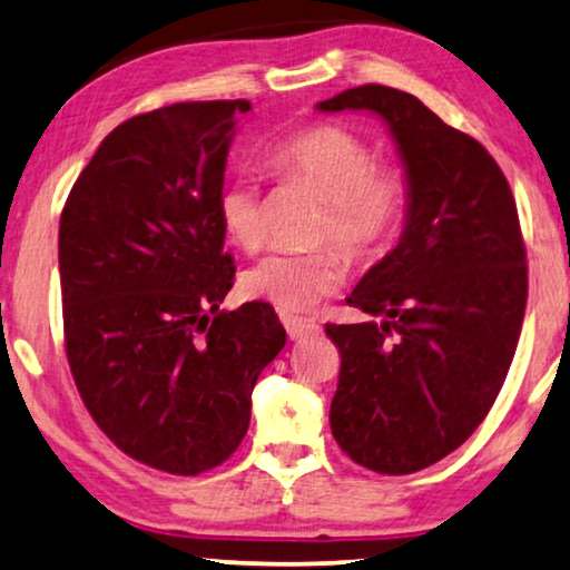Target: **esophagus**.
<instances>
[{
    "mask_svg": "<svg viewBox=\"0 0 570 570\" xmlns=\"http://www.w3.org/2000/svg\"><path fill=\"white\" fill-rule=\"evenodd\" d=\"M284 325H286L288 338H292V341H302V338H307V335H317L320 333V325L312 323V320L286 317Z\"/></svg>",
    "mask_w": 570,
    "mask_h": 570,
    "instance_id": "obj_1",
    "label": "esophagus"
}]
</instances>
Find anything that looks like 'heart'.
Instances as JSON below:
<instances>
[{"instance_id": "obj_1", "label": "heart", "mask_w": 570, "mask_h": 570, "mask_svg": "<svg viewBox=\"0 0 570 570\" xmlns=\"http://www.w3.org/2000/svg\"><path fill=\"white\" fill-rule=\"evenodd\" d=\"M268 167L286 183H302L323 198L315 243H335L346 258L368 263L387 250L405 219L403 173L376 165L368 144L348 128L317 124L288 134L268 151ZM224 235L239 250L263 245L261 188L247 175L232 178L216 202ZM343 261L333 247L276 253L247 268L239 286L250 299L282 312H307L343 284Z\"/></svg>"}]
</instances>
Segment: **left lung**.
<instances>
[{
  "instance_id": "8db88e82",
  "label": "left lung",
  "mask_w": 570,
  "mask_h": 570,
  "mask_svg": "<svg viewBox=\"0 0 570 570\" xmlns=\"http://www.w3.org/2000/svg\"><path fill=\"white\" fill-rule=\"evenodd\" d=\"M317 108L376 114L405 165L403 237L346 299L372 320L325 333L341 351L335 442L407 475L468 442L507 380L527 307L517 204L483 144L413 95L362 85Z\"/></svg>"
}]
</instances>
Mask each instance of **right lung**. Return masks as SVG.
<instances>
[{
    "mask_svg": "<svg viewBox=\"0 0 570 570\" xmlns=\"http://www.w3.org/2000/svg\"><path fill=\"white\" fill-rule=\"evenodd\" d=\"M247 100L175 102L116 126L63 204V343L79 397L136 462L198 475L229 460L286 343L235 282L216 202Z\"/></svg>",
    "mask_w": 570,
    "mask_h": 570,
    "instance_id": "add662e5",
    "label": "right lung"
}]
</instances>
